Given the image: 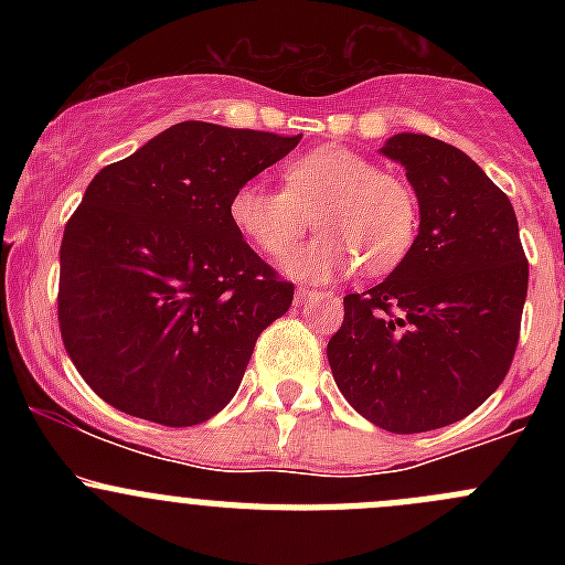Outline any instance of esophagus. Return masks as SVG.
<instances>
[{"label":"esophagus","instance_id":"1","mask_svg":"<svg viewBox=\"0 0 565 565\" xmlns=\"http://www.w3.org/2000/svg\"><path fill=\"white\" fill-rule=\"evenodd\" d=\"M311 295H315V289H306V287H300L298 292H295V306H303L306 300L311 298Z\"/></svg>","mask_w":565,"mask_h":565}]
</instances>
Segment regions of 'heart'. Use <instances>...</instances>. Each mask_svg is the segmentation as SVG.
Here are the masks:
<instances>
[{"mask_svg":"<svg viewBox=\"0 0 565 565\" xmlns=\"http://www.w3.org/2000/svg\"><path fill=\"white\" fill-rule=\"evenodd\" d=\"M281 185L243 182L232 193L230 218L267 256L287 254L315 218L319 235L287 262L295 278L322 281L355 265L366 276H383L415 246L420 207L413 185L347 147L295 158L284 167Z\"/></svg>","mask_w":565,"mask_h":565,"instance_id":"obj_1","label":"heart"}]
</instances>
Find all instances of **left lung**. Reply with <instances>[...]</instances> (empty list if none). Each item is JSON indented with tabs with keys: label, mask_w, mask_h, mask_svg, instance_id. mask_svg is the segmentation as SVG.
Wrapping results in <instances>:
<instances>
[{
	"label": "left lung",
	"mask_w": 565,
	"mask_h": 565,
	"mask_svg": "<svg viewBox=\"0 0 565 565\" xmlns=\"http://www.w3.org/2000/svg\"><path fill=\"white\" fill-rule=\"evenodd\" d=\"M420 226L377 287L347 295L328 363L347 402L396 435L457 424L509 374L527 298V259L509 196L457 147L396 134Z\"/></svg>",
	"instance_id": "8db88e82"
}]
</instances>
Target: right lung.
Returning a JSON list of instances; mask_svg holds the SVG:
<instances>
[{
  "mask_svg": "<svg viewBox=\"0 0 565 565\" xmlns=\"http://www.w3.org/2000/svg\"><path fill=\"white\" fill-rule=\"evenodd\" d=\"M300 136L177 122L93 177L60 248V333L84 383L163 426L213 418L292 306L230 218L232 193Z\"/></svg>",
  "mask_w": 565,
  "mask_h": 565,
  "instance_id": "right-lung-1",
  "label": "right lung"
}]
</instances>
